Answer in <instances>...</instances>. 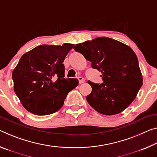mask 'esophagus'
Here are the masks:
<instances>
[{
    "label": "esophagus",
    "mask_w": 157,
    "mask_h": 157,
    "mask_svg": "<svg viewBox=\"0 0 157 157\" xmlns=\"http://www.w3.org/2000/svg\"><path fill=\"white\" fill-rule=\"evenodd\" d=\"M78 80H79V84H82V83L84 82V81H85V79H84V78H82V77H79V78H78Z\"/></svg>",
    "instance_id": "1"
}]
</instances>
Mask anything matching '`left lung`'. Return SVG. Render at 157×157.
I'll list each match as a JSON object with an SVG mask.
<instances>
[{"mask_svg": "<svg viewBox=\"0 0 157 157\" xmlns=\"http://www.w3.org/2000/svg\"><path fill=\"white\" fill-rule=\"evenodd\" d=\"M73 49L101 72L103 83L88 81L92 88L86 101L94 110L105 115L119 114L128 107L143 85L138 60L126 44L107 37L77 44Z\"/></svg>", "mask_w": 157, "mask_h": 157, "instance_id": "left-lung-1", "label": "left lung"}]
</instances>
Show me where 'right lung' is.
Listing matches in <instances>:
<instances>
[{"instance_id":"obj_1","label":"right lung","mask_w":157,"mask_h":157,"mask_svg":"<svg viewBox=\"0 0 157 157\" xmlns=\"http://www.w3.org/2000/svg\"><path fill=\"white\" fill-rule=\"evenodd\" d=\"M73 44H43L25 53L12 71L14 90L25 109L36 115L60 110L67 95L78 85L76 78H64L63 62Z\"/></svg>"}]
</instances>
